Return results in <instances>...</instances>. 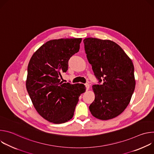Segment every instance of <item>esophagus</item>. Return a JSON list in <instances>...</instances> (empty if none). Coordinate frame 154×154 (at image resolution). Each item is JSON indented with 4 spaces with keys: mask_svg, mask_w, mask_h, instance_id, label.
<instances>
[{
    "mask_svg": "<svg viewBox=\"0 0 154 154\" xmlns=\"http://www.w3.org/2000/svg\"><path fill=\"white\" fill-rule=\"evenodd\" d=\"M85 86H86V90H88L90 89V84H88V83H86V84H85Z\"/></svg>",
    "mask_w": 154,
    "mask_h": 154,
    "instance_id": "34e87169",
    "label": "esophagus"
}]
</instances>
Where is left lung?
Here are the masks:
<instances>
[{
	"mask_svg": "<svg viewBox=\"0 0 154 154\" xmlns=\"http://www.w3.org/2000/svg\"><path fill=\"white\" fill-rule=\"evenodd\" d=\"M89 63L101 85H93L95 94L89 109L100 120L113 119L128 106L135 88L132 61L111 40L87 38L83 40Z\"/></svg>",
	"mask_w": 154,
	"mask_h": 154,
	"instance_id": "1",
	"label": "left lung"
}]
</instances>
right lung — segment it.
Masks as SVG:
<instances>
[{
  "instance_id": "1",
  "label": "right lung",
  "mask_w": 154,
  "mask_h": 154,
  "mask_svg": "<svg viewBox=\"0 0 154 154\" xmlns=\"http://www.w3.org/2000/svg\"><path fill=\"white\" fill-rule=\"evenodd\" d=\"M82 38L50 40L32 55L27 68L26 88L37 112L46 120L61 124L72 118L79 98L85 92L81 83H63L69 58L78 52Z\"/></svg>"
}]
</instances>
